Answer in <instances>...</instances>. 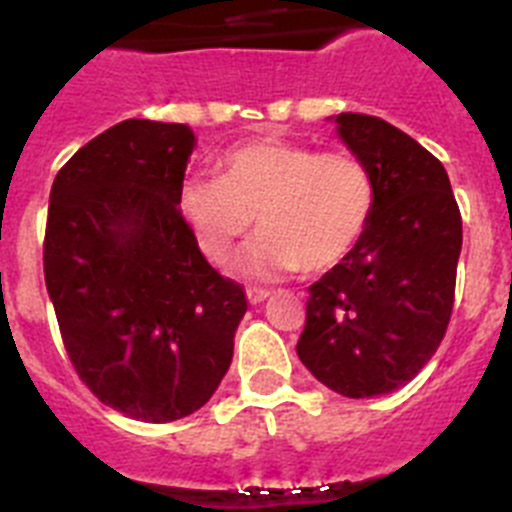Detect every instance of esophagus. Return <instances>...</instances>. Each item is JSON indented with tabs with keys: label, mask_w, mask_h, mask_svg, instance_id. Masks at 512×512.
I'll list each match as a JSON object with an SVG mask.
<instances>
[{
	"label": "esophagus",
	"mask_w": 512,
	"mask_h": 512,
	"mask_svg": "<svg viewBox=\"0 0 512 512\" xmlns=\"http://www.w3.org/2000/svg\"><path fill=\"white\" fill-rule=\"evenodd\" d=\"M269 295H271V292H269V289H264V287H248L246 289V297H248V302H251V305H259V302H264Z\"/></svg>",
	"instance_id": "esophagus-1"
}]
</instances>
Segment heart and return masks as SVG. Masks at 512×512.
Listing matches in <instances>:
<instances>
[{
    "label": "heart",
    "instance_id": "heart-1",
    "mask_svg": "<svg viewBox=\"0 0 512 512\" xmlns=\"http://www.w3.org/2000/svg\"><path fill=\"white\" fill-rule=\"evenodd\" d=\"M374 205L377 184L359 153L284 138L230 148L217 158L215 179H189L179 192V210L215 264H225L259 220V238L238 261L251 279L338 266L369 230Z\"/></svg>",
    "mask_w": 512,
    "mask_h": 512
}]
</instances>
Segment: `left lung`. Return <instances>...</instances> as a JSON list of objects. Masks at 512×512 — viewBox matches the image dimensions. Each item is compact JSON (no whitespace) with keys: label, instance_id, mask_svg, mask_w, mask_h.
Wrapping results in <instances>:
<instances>
[{"label":"left lung","instance_id":"8db88e82","mask_svg":"<svg viewBox=\"0 0 512 512\" xmlns=\"http://www.w3.org/2000/svg\"><path fill=\"white\" fill-rule=\"evenodd\" d=\"M343 143L377 184L372 223L346 261L310 284L297 356L343 397L390 395L441 346L451 320L461 212L449 174L382 117L341 112Z\"/></svg>","mask_w":512,"mask_h":512}]
</instances>
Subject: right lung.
Wrapping results in <instances>:
<instances>
[{"label":"right lung","instance_id":"right-lung-1","mask_svg":"<svg viewBox=\"0 0 512 512\" xmlns=\"http://www.w3.org/2000/svg\"><path fill=\"white\" fill-rule=\"evenodd\" d=\"M192 148L187 125L122 120L61 166L48 202L43 271L66 354L94 397L146 423L210 400L248 310L176 207Z\"/></svg>","mask_w":512,"mask_h":512}]
</instances>
